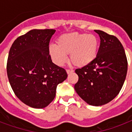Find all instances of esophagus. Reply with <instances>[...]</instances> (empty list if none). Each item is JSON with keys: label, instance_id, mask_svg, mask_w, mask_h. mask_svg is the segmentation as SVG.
<instances>
[{"label": "esophagus", "instance_id": "34e87169", "mask_svg": "<svg viewBox=\"0 0 132 132\" xmlns=\"http://www.w3.org/2000/svg\"><path fill=\"white\" fill-rule=\"evenodd\" d=\"M66 72H67V73H68V74H70V73H72V72H73V70H70V69H67V70H66Z\"/></svg>", "mask_w": 132, "mask_h": 132}]
</instances>
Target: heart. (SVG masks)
I'll use <instances>...</instances> for the list:
<instances>
[{"label": "heart", "mask_w": 132, "mask_h": 132, "mask_svg": "<svg viewBox=\"0 0 132 132\" xmlns=\"http://www.w3.org/2000/svg\"><path fill=\"white\" fill-rule=\"evenodd\" d=\"M98 48V39L94 35L75 32L60 36L57 45L50 46L49 53L58 66H63L70 54V60L75 66L84 67L96 59Z\"/></svg>", "instance_id": "1"}]
</instances>
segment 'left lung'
I'll list each match as a JSON object with an SVG mask.
<instances>
[{
    "mask_svg": "<svg viewBox=\"0 0 132 132\" xmlns=\"http://www.w3.org/2000/svg\"><path fill=\"white\" fill-rule=\"evenodd\" d=\"M94 31L101 40L97 55L92 63L75 70L79 79L75 90L87 103L99 106L113 100L121 91L127 75V60L116 36Z\"/></svg>",
    "mask_w": 132,
    "mask_h": 132,
    "instance_id": "left-lung-1",
    "label": "left lung"
}]
</instances>
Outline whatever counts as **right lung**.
I'll return each instance as SVG.
<instances>
[{
	"label": "right lung",
	"mask_w": 132,
	"mask_h": 132,
	"mask_svg": "<svg viewBox=\"0 0 132 132\" xmlns=\"http://www.w3.org/2000/svg\"><path fill=\"white\" fill-rule=\"evenodd\" d=\"M55 29H33L19 36L9 52L7 77L15 96L34 108L51 103L59 84L67 78L66 70L52 62L49 42Z\"/></svg>",
	"instance_id": "obj_1"
}]
</instances>
